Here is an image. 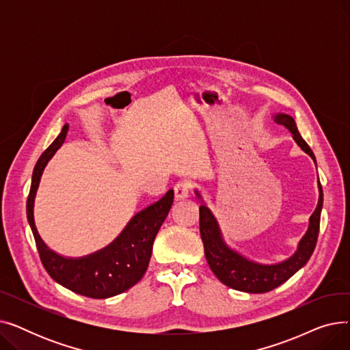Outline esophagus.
<instances>
[{
	"mask_svg": "<svg viewBox=\"0 0 350 350\" xmlns=\"http://www.w3.org/2000/svg\"><path fill=\"white\" fill-rule=\"evenodd\" d=\"M191 190V185L189 181H178L174 186V197L176 200H185L189 197Z\"/></svg>",
	"mask_w": 350,
	"mask_h": 350,
	"instance_id": "1",
	"label": "esophagus"
}]
</instances>
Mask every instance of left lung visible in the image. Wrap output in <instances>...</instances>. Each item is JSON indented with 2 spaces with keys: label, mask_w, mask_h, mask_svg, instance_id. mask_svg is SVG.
I'll return each instance as SVG.
<instances>
[{
  "label": "left lung",
  "mask_w": 350,
  "mask_h": 350,
  "mask_svg": "<svg viewBox=\"0 0 350 350\" xmlns=\"http://www.w3.org/2000/svg\"><path fill=\"white\" fill-rule=\"evenodd\" d=\"M273 120L278 124L285 126L292 133L293 140L301 149L315 160V154L312 153L310 147L302 139L298 132V127L292 116L286 113H275ZM318 189H319V200L318 206L314 214L309 218V227L305 235L301 238L298 244V250L291 255L289 258L278 262V264H260L255 262L243 254L232 250L226 241L221 232V228L218 226L217 218L211 213V210L204 203L203 197L194 190L196 196L201 200L200 206V234L201 240L204 244L206 260L214 272L215 277L221 281L224 285L243 291L248 293H264L275 289L288 281L293 273L298 272L310 258L318 241L319 234V223H321V211L323 206V193L322 186L318 178Z\"/></svg>",
  "instance_id": "left-lung-1"
}]
</instances>
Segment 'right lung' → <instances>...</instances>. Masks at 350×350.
Masks as SVG:
<instances>
[{"label": "right lung", "instance_id": "1", "mask_svg": "<svg viewBox=\"0 0 350 350\" xmlns=\"http://www.w3.org/2000/svg\"><path fill=\"white\" fill-rule=\"evenodd\" d=\"M68 123L58 137L41 154L32 173L27 201V218L44 268L53 281L79 295L105 299L136 285L149 267L154 238L167 217L174 193L169 190L159 201L133 215L124 230L107 247L81 258H69L52 251L38 234L33 219V201L48 161L64 144Z\"/></svg>", "mask_w": 350, "mask_h": 350}]
</instances>
